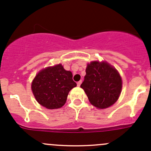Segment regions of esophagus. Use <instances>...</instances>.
<instances>
[{
	"instance_id": "34e87169",
	"label": "esophagus",
	"mask_w": 151,
	"mask_h": 151,
	"mask_svg": "<svg viewBox=\"0 0 151 151\" xmlns=\"http://www.w3.org/2000/svg\"><path fill=\"white\" fill-rule=\"evenodd\" d=\"M81 83H82V80H80V81H79V82H77V86L78 87H80V85H81Z\"/></svg>"
}]
</instances>
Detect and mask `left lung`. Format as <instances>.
Returning a JSON list of instances; mask_svg holds the SVG:
<instances>
[{"label":"left lung","instance_id":"1","mask_svg":"<svg viewBox=\"0 0 151 151\" xmlns=\"http://www.w3.org/2000/svg\"><path fill=\"white\" fill-rule=\"evenodd\" d=\"M85 80L80 87L91 104L105 109L115 104L122 89L118 71L106 62L92 61L87 65Z\"/></svg>","mask_w":151,"mask_h":151}]
</instances>
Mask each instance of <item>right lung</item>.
<instances>
[{"label": "right lung", "instance_id": "1", "mask_svg": "<svg viewBox=\"0 0 151 151\" xmlns=\"http://www.w3.org/2000/svg\"><path fill=\"white\" fill-rule=\"evenodd\" d=\"M72 73L61 64L41 70L33 79L31 89L36 101L47 109L62 107L66 103L69 91L77 86Z\"/></svg>", "mask_w": 151, "mask_h": 151}]
</instances>
